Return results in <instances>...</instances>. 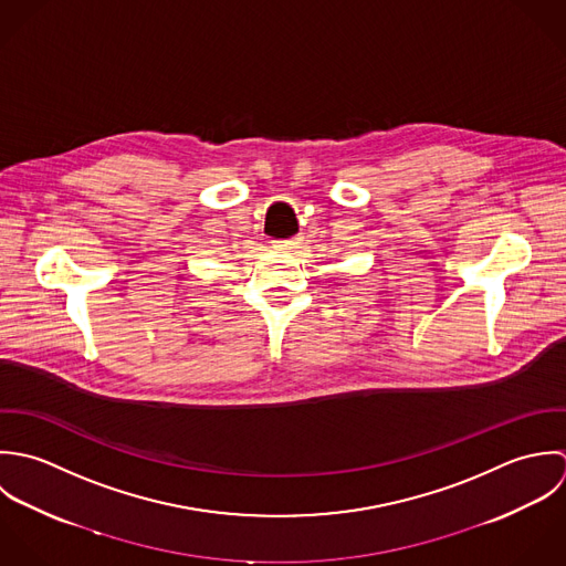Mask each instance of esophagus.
<instances>
[{"mask_svg": "<svg viewBox=\"0 0 566 566\" xmlns=\"http://www.w3.org/2000/svg\"><path fill=\"white\" fill-rule=\"evenodd\" d=\"M300 240L302 238H289V240H275L273 242V249H277V251H291V249H295L297 244H300Z\"/></svg>", "mask_w": 566, "mask_h": 566, "instance_id": "esophagus-1", "label": "esophagus"}]
</instances>
